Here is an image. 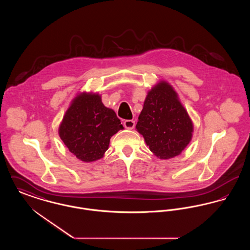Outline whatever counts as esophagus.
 Here are the masks:
<instances>
[{
	"mask_svg": "<svg viewBox=\"0 0 250 250\" xmlns=\"http://www.w3.org/2000/svg\"><path fill=\"white\" fill-rule=\"evenodd\" d=\"M124 125L126 129H133L135 127V121L133 120H125L124 122Z\"/></svg>",
	"mask_w": 250,
	"mask_h": 250,
	"instance_id": "34e87169",
	"label": "esophagus"
}]
</instances>
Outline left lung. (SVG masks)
<instances>
[{"label":"left lung","mask_w":250,"mask_h":250,"mask_svg":"<svg viewBox=\"0 0 250 250\" xmlns=\"http://www.w3.org/2000/svg\"><path fill=\"white\" fill-rule=\"evenodd\" d=\"M136 129L155 156L169 159L190 143L194 125L173 87L161 81L147 93Z\"/></svg>","instance_id":"1"}]
</instances>
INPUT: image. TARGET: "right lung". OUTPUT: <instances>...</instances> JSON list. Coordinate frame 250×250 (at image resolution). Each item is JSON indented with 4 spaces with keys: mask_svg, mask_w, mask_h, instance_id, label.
<instances>
[{
    "mask_svg": "<svg viewBox=\"0 0 250 250\" xmlns=\"http://www.w3.org/2000/svg\"><path fill=\"white\" fill-rule=\"evenodd\" d=\"M122 129L115 111L104 106L101 95L83 92L72 100L58 133L69 152L88 163L102 158L110 138Z\"/></svg>",
    "mask_w": 250,
    "mask_h": 250,
    "instance_id": "add662e5",
    "label": "right lung"
}]
</instances>
